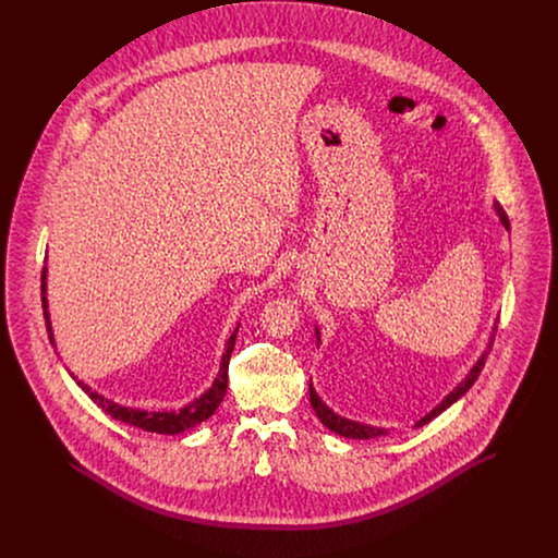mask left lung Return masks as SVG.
<instances>
[{
	"mask_svg": "<svg viewBox=\"0 0 558 558\" xmlns=\"http://www.w3.org/2000/svg\"><path fill=\"white\" fill-rule=\"evenodd\" d=\"M494 208H496V215H498V219H500V223L505 226V230L509 232V217H507V213L502 210V206L500 204H494ZM494 330H496V326H494ZM316 335H319L318 328H316ZM492 339H494V332H492ZM492 339H489V345H487V350L478 356L477 363L473 365V369L469 372V376L447 396V398L442 399L432 412H427L423 418H418L416 423H414V427H421V425H425V423H429L432 418H436L442 410H447L451 403H456L458 399L462 398L473 385H475V380L478 378V374H481V369H483V365H485V359H487V354H489V350H492ZM310 398H312V405H314V410H316V414H318L319 421L330 429V432H335V434H339V436H343V438H356V440H369V438H376V436H385L387 434V429H383V427H372V425H363V423H356V421H350V418H343V416H339V414H335L322 399H319L318 393H316V389H314V385L310 383Z\"/></svg>",
	"mask_w": 558,
	"mask_h": 558,
	"instance_id": "left-lung-1",
	"label": "left lung"
}]
</instances>
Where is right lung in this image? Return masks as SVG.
I'll return each mask as SVG.
<instances>
[{
	"instance_id": "right-lung-1",
	"label": "right lung",
	"mask_w": 558,
	"mask_h": 558,
	"mask_svg": "<svg viewBox=\"0 0 558 558\" xmlns=\"http://www.w3.org/2000/svg\"><path fill=\"white\" fill-rule=\"evenodd\" d=\"M43 310H45V322H47V332H49V341L56 345V337H53V328H51V319H49V303H47V268H43ZM236 332L239 328L232 332V337L228 339L226 343V352H223V359H221V367H219V376L215 378L213 387L199 396L197 399H193L191 403H186L184 408L180 410H171V412H148V410H140V408H129V405H120L111 399L92 391L87 385L80 383L81 389L89 396V399L102 408L107 414H111L113 418L122 421V423H129V425H135L144 432H155V434H180V432H186L191 427H195L197 423L206 421L208 416L215 414V410L221 405V401L226 398V391H228V369H230V356H232V350H234V343H236Z\"/></svg>"
}]
</instances>
